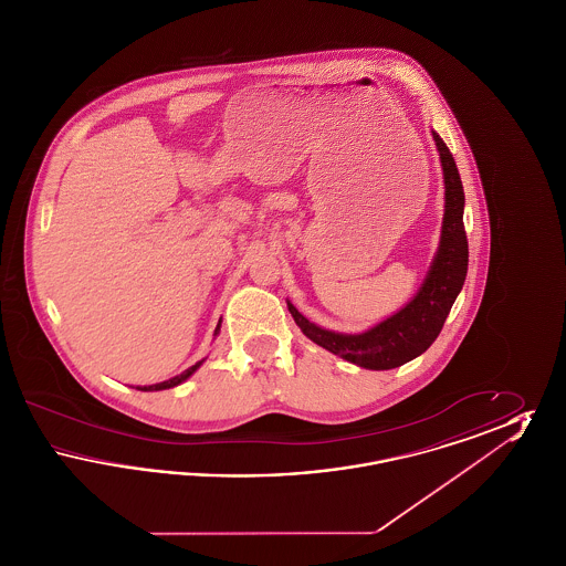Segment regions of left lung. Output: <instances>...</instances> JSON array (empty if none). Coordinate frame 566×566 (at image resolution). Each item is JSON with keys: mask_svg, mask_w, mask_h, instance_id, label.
<instances>
[{"mask_svg": "<svg viewBox=\"0 0 566 566\" xmlns=\"http://www.w3.org/2000/svg\"><path fill=\"white\" fill-rule=\"evenodd\" d=\"M432 137L443 165L446 216L439 252L432 261L431 271L420 293L413 296L399 314L390 316L388 321L360 335H342L321 328L310 323L303 314H298L293 303H289V312L293 314L298 328L314 344L365 369H395L407 360L420 356L422 352L429 350L437 335L441 333L467 277L469 243L462 222L464 190L450 148L439 135L432 134Z\"/></svg>", "mask_w": 566, "mask_h": 566, "instance_id": "left-lung-1", "label": "left lung"}]
</instances>
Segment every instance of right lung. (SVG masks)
<instances>
[{
  "instance_id": "1",
  "label": "right lung",
  "mask_w": 566,
  "mask_h": 566,
  "mask_svg": "<svg viewBox=\"0 0 566 566\" xmlns=\"http://www.w3.org/2000/svg\"><path fill=\"white\" fill-rule=\"evenodd\" d=\"M218 328L220 326H216V333H218ZM203 360H199L197 365H192V367H189L187 371H182L180 376L171 377V379H167V381H161V384H153V386H137V390H144V392H153V390H165V388H174V386H178V384H182L187 377L192 376L195 371H197V367L201 365Z\"/></svg>"
}]
</instances>
